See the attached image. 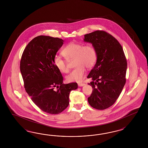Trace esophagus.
Segmentation results:
<instances>
[{"instance_id":"obj_1","label":"esophagus","mask_w":148,"mask_h":148,"mask_svg":"<svg viewBox=\"0 0 148 148\" xmlns=\"http://www.w3.org/2000/svg\"><path fill=\"white\" fill-rule=\"evenodd\" d=\"M85 84H84V83H79L78 84V86H79V87H82V86H85Z\"/></svg>"}]
</instances>
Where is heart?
I'll use <instances>...</instances> for the list:
<instances>
[{"instance_id":"heart-1","label":"heart","mask_w":148,"mask_h":148,"mask_svg":"<svg viewBox=\"0 0 148 148\" xmlns=\"http://www.w3.org/2000/svg\"><path fill=\"white\" fill-rule=\"evenodd\" d=\"M62 54L68 61H74L76 67L66 76L68 82H80L86 74V67L91 68L94 66L97 59V51L92 45H84L83 44L71 42L66 45L62 51ZM54 64L61 73H67L69 71L67 61L60 56L54 58Z\"/></svg>"}]
</instances>
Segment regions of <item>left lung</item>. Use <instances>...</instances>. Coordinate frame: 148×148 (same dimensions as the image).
<instances>
[{
	"label": "left lung",
	"mask_w": 148,
	"mask_h": 148,
	"mask_svg": "<svg viewBox=\"0 0 148 148\" xmlns=\"http://www.w3.org/2000/svg\"><path fill=\"white\" fill-rule=\"evenodd\" d=\"M84 36V42L92 44L97 54L87 76L92 80L88 85L93 88L88 101L92 108L105 110L115 103L125 84V56L119 42L106 32L97 30Z\"/></svg>",
	"instance_id": "obj_1"
}]
</instances>
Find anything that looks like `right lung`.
Here are the masks:
<instances>
[{
    "label": "right lung",
    "instance_id": "obj_1",
    "mask_svg": "<svg viewBox=\"0 0 148 148\" xmlns=\"http://www.w3.org/2000/svg\"><path fill=\"white\" fill-rule=\"evenodd\" d=\"M63 42L59 38L37 36L27 45L20 63L27 93L40 110L51 114L67 108L70 92L77 88L76 82L63 83L61 73L54 64V58Z\"/></svg>",
    "mask_w": 148,
    "mask_h": 148
}]
</instances>
